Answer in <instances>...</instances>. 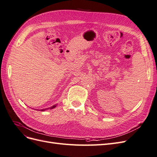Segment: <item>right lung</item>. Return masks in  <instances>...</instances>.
Returning <instances> with one entry per match:
<instances>
[{"label": "right lung", "instance_id": "right-lung-1", "mask_svg": "<svg viewBox=\"0 0 157 157\" xmlns=\"http://www.w3.org/2000/svg\"><path fill=\"white\" fill-rule=\"evenodd\" d=\"M56 107V105H53L52 107H48V108H46V109H41V110H40V111H46V110H48V109H54V107Z\"/></svg>", "mask_w": 157, "mask_h": 157}]
</instances>
